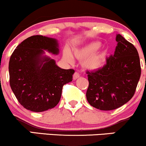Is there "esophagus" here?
<instances>
[{
  "mask_svg": "<svg viewBox=\"0 0 146 146\" xmlns=\"http://www.w3.org/2000/svg\"><path fill=\"white\" fill-rule=\"evenodd\" d=\"M80 78V74H79V73H78V72H75V73L73 74V79L74 80H77V79Z\"/></svg>",
  "mask_w": 146,
  "mask_h": 146,
  "instance_id": "obj_1",
  "label": "esophagus"
}]
</instances>
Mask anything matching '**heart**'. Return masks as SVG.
<instances>
[{"label": "heart", "mask_w": 146, "mask_h": 146, "mask_svg": "<svg viewBox=\"0 0 146 146\" xmlns=\"http://www.w3.org/2000/svg\"><path fill=\"white\" fill-rule=\"evenodd\" d=\"M100 42H93L80 49L74 51V56L79 60H85L83 63L84 68L88 71H98L104 66L107 59V52L102 51L95 53L101 47ZM64 58L68 62H73V56L69 51H65Z\"/></svg>", "instance_id": "heart-1"}]
</instances>
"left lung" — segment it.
<instances>
[{
  "mask_svg": "<svg viewBox=\"0 0 146 146\" xmlns=\"http://www.w3.org/2000/svg\"><path fill=\"white\" fill-rule=\"evenodd\" d=\"M117 46L106 64L95 72H87L89 85L87 101L94 108L111 110L133 97L141 76L138 51L133 44L117 34Z\"/></svg>",
  "mask_w": 146,
  "mask_h": 146,
  "instance_id": "8db88e82",
  "label": "left lung"
}]
</instances>
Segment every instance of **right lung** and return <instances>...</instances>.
Listing matches in <instances>:
<instances>
[{"instance_id": "right-lung-1", "label": "right lung", "mask_w": 146, "mask_h": 146, "mask_svg": "<svg viewBox=\"0 0 146 146\" xmlns=\"http://www.w3.org/2000/svg\"><path fill=\"white\" fill-rule=\"evenodd\" d=\"M59 54L56 38L33 36L13 52L9 62V84L19 103L33 112L54 108L61 98L62 87L72 81L73 69H63L45 55Z\"/></svg>"}]
</instances>
